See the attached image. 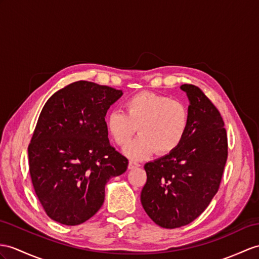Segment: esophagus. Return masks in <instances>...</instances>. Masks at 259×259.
I'll return each mask as SVG.
<instances>
[{"mask_svg":"<svg viewBox=\"0 0 259 259\" xmlns=\"http://www.w3.org/2000/svg\"><path fill=\"white\" fill-rule=\"evenodd\" d=\"M138 167H141V165L138 162L133 161V160L130 161V163H128V168L130 169H135V168H138Z\"/></svg>","mask_w":259,"mask_h":259,"instance_id":"obj_1","label":"esophagus"}]
</instances>
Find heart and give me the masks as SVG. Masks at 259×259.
Masks as SVG:
<instances>
[{
	"label": "heart",
	"instance_id": "1",
	"mask_svg": "<svg viewBox=\"0 0 259 259\" xmlns=\"http://www.w3.org/2000/svg\"><path fill=\"white\" fill-rule=\"evenodd\" d=\"M124 111L114 110L106 116V128L114 142L124 147L137 132L141 135L125 148L131 159L154 154L165 155L177 148L189 127V111L179 100L142 92L130 97Z\"/></svg>",
	"mask_w": 259,
	"mask_h": 259
}]
</instances>
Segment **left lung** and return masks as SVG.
<instances>
[{
  "label": "left lung",
  "instance_id": "8db88e82",
  "mask_svg": "<svg viewBox=\"0 0 259 259\" xmlns=\"http://www.w3.org/2000/svg\"><path fill=\"white\" fill-rule=\"evenodd\" d=\"M189 100V127L171 153L144 166L147 181L141 202L154 222L165 229L191 223L217 194L228 159L223 118L198 87L182 84Z\"/></svg>",
  "mask_w": 259,
  "mask_h": 259
}]
</instances>
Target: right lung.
<instances>
[{
  "label": "right lung",
  "mask_w": 259,
  "mask_h": 259,
  "mask_svg": "<svg viewBox=\"0 0 259 259\" xmlns=\"http://www.w3.org/2000/svg\"><path fill=\"white\" fill-rule=\"evenodd\" d=\"M122 90L77 81L54 93L40 112L28 146L29 172L47 215L65 225L92 218L104 202V188L126 171L111 146L105 115Z\"/></svg>",
  "instance_id": "right-lung-1"
}]
</instances>
